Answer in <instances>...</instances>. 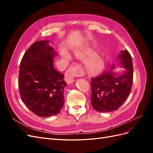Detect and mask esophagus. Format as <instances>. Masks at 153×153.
<instances>
[{
	"mask_svg": "<svg viewBox=\"0 0 153 153\" xmlns=\"http://www.w3.org/2000/svg\"><path fill=\"white\" fill-rule=\"evenodd\" d=\"M82 73V69L78 65L71 66L66 72L65 80L68 84H71L75 81L74 76L75 75H79Z\"/></svg>",
	"mask_w": 153,
	"mask_h": 153,
	"instance_id": "1",
	"label": "esophagus"
}]
</instances>
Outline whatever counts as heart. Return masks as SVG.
Segmentation results:
<instances>
[{"mask_svg":"<svg viewBox=\"0 0 153 153\" xmlns=\"http://www.w3.org/2000/svg\"><path fill=\"white\" fill-rule=\"evenodd\" d=\"M61 56L65 59L66 62H69L71 60V56L67 50H63L61 51ZM76 58L85 61L84 69L85 72L89 75H96L102 71L105 66V61L101 55H96V52L92 48H84L75 52Z\"/></svg>","mask_w":153,"mask_h":153,"instance_id":"obj_1","label":"heart"}]
</instances>
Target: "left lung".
<instances>
[{
  "label": "left lung",
  "instance_id": "8db88e82",
  "mask_svg": "<svg viewBox=\"0 0 153 153\" xmlns=\"http://www.w3.org/2000/svg\"><path fill=\"white\" fill-rule=\"evenodd\" d=\"M118 65L124 68L121 72L114 71ZM133 75L131 55L126 50H121L110 71L91 79V100L93 108L99 112L117 110L130 94Z\"/></svg>",
  "mask_w": 153,
  "mask_h": 153
}]
</instances>
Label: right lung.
<instances>
[{
  "label": "right lung",
  "mask_w": 153,
  "mask_h": 153,
  "mask_svg": "<svg viewBox=\"0 0 153 153\" xmlns=\"http://www.w3.org/2000/svg\"><path fill=\"white\" fill-rule=\"evenodd\" d=\"M49 42L37 41L26 51L20 62L18 78L22 101L32 112L42 117L60 112L67 85L63 74L53 66L57 53Z\"/></svg>",
  "instance_id": "right-lung-1"
}]
</instances>
